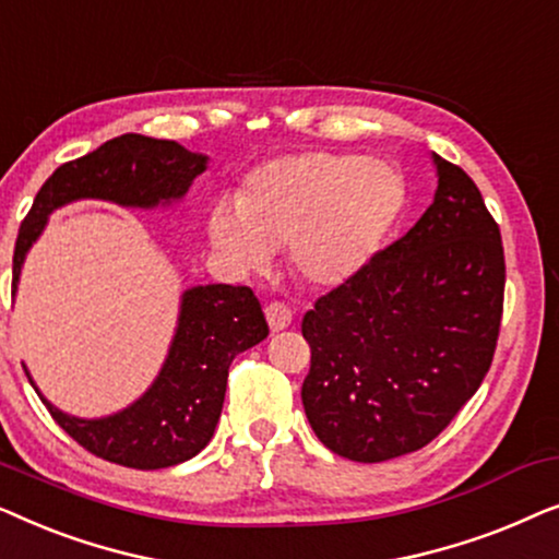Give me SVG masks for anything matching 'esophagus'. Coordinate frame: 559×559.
<instances>
[{
	"label": "esophagus",
	"instance_id": "esophagus-1",
	"mask_svg": "<svg viewBox=\"0 0 559 559\" xmlns=\"http://www.w3.org/2000/svg\"><path fill=\"white\" fill-rule=\"evenodd\" d=\"M264 312H266V323H270L272 333L285 331V328H289V323H293V310L282 302H270Z\"/></svg>",
	"mask_w": 559,
	"mask_h": 559
}]
</instances>
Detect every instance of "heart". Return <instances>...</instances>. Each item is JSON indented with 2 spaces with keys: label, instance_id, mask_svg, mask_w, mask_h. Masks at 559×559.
<instances>
[{
  "label": "heart",
  "instance_id": "heart-1",
  "mask_svg": "<svg viewBox=\"0 0 559 559\" xmlns=\"http://www.w3.org/2000/svg\"><path fill=\"white\" fill-rule=\"evenodd\" d=\"M402 205V175L384 159L308 150L259 165L236 205H213L209 241L241 277L266 272L287 249L297 277L335 289L377 259Z\"/></svg>",
  "mask_w": 559,
  "mask_h": 559
}]
</instances>
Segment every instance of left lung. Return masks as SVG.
<instances>
[{"mask_svg": "<svg viewBox=\"0 0 559 559\" xmlns=\"http://www.w3.org/2000/svg\"><path fill=\"white\" fill-rule=\"evenodd\" d=\"M423 218L302 318V407L356 463L415 453L445 430L491 366L503 308L501 234L476 182L432 152Z\"/></svg>", "mask_w": 559, "mask_h": 559, "instance_id": "left-lung-1", "label": "left lung"}]
</instances>
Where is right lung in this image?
I'll return each instance as SVG.
<instances>
[{"label":"right lung","mask_w":559,"mask_h":559,"mask_svg":"<svg viewBox=\"0 0 559 559\" xmlns=\"http://www.w3.org/2000/svg\"><path fill=\"white\" fill-rule=\"evenodd\" d=\"M209 159L173 140L121 134L86 157L60 165L20 226L12 293L17 295L22 264L50 213L79 201L134 211L173 209L205 173ZM266 335L262 305L249 287L195 285L180 295L178 323L157 377L124 409L104 417L68 415L37 389L27 369L25 373L52 419L88 453L127 468L157 471L186 463L209 445L224 407L228 366Z\"/></svg>","instance_id":"obj_1"}]
</instances>
